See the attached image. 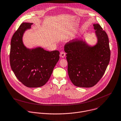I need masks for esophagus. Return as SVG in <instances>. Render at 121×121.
<instances>
[{
	"instance_id": "esophagus-1",
	"label": "esophagus",
	"mask_w": 121,
	"mask_h": 121,
	"mask_svg": "<svg viewBox=\"0 0 121 121\" xmlns=\"http://www.w3.org/2000/svg\"><path fill=\"white\" fill-rule=\"evenodd\" d=\"M65 56V53L64 52L62 51L60 53V57H61L62 58H64Z\"/></svg>"
}]
</instances>
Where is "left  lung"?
Listing matches in <instances>:
<instances>
[{"label":"left lung","instance_id":"left-lung-1","mask_svg":"<svg viewBox=\"0 0 121 121\" xmlns=\"http://www.w3.org/2000/svg\"><path fill=\"white\" fill-rule=\"evenodd\" d=\"M97 42L88 44L84 39H74L64 46L68 62V73L76 86L89 88L103 76L110 59L109 38L98 24L93 25Z\"/></svg>","mask_w":121,"mask_h":121}]
</instances>
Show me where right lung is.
<instances>
[{
	"mask_svg": "<svg viewBox=\"0 0 121 121\" xmlns=\"http://www.w3.org/2000/svg\"><path fill=\"white\" fill-rule=\"evenodd\" d=\"M32 23H23L11 40L10 64L16 76L24 85L30 88L41 87L49 79L59 59L57 50L48 51L40 47L26 48L23 35L31 29Z\"/></svg>",
	"mask_w": 121,
	"mask_h": 121,
	"instance_id": "right-lung-1",
	"label": "right lung"
}]
</instances>
